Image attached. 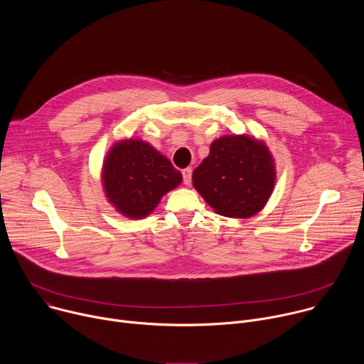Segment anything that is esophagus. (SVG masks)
I'll list each match as a JSON object with an SVG mask.
<instances>
[{
  "label": "esophagus",
  "mask_w": 364,
  "mask_h": 364,
  "mask_svg": "<svg viewBox=\"0 0 364 364\" xmlns=\"http://www.w3.org/2000/svg\"><path fill=\"white\" fill-rule=\"evenodd\" d=\"M181 174H183V181H184V184H186V186H190V183H191V168H184V170L181 171Z\"/></svg>",
  "instance_id": "34e87169"
}]
</instances>
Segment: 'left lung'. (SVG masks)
<instances>
[{"label": "left lung", "mask_w": 364, "mask_h": 364, "mask_svg": "<svg viewBox=\"0 0 364 364\" xmlns=\"http://www.w3.org/2000/svg\"><path fill=\"white\" fill-rule=\"evenodd\" d=\"M275 184L268 148L246 135L212 142L207 159L193 171V186L218 215L246 219L267 204Z\"/></svg>", "instance_id": "left-lung-1"}]
</instances>
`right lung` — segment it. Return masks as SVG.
<instances>
[{"mask_svg":"<svg viewBox=\"0 0 364 364\" xmlns=\"http://www.w3.org/2000/svg\"><path fill=\"white\" fill-rule=\"evenodd\" d=\"M102 178L117 210L127 218L142 219L181 183L183 176L149 144L127 139L114 145L107 155Z\"/></svg>","mask_w":364,"mask_h":364,"instance_id":"right-lung-1","label":"right lung"}]
</instances>
